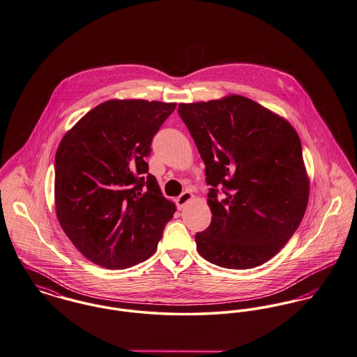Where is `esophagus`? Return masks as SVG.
Here are the masks:
<instances>
[{"label":"esophagus","instance_id":"esophagus-1","mask_svg":"<svg viewBox=\"0 0 357 357\" xmlns=\"http://www.w3.org/2000/svg\"><path fill=\"white\" fill-rule=\"evenodd\" d=\"M192 198V194H191V191H185V192H182L176 199H175V204H176V208L181 210L188 202H189L190 199Z\"/></svg>","mask_w":357,"mask_h":357}]
</instances>
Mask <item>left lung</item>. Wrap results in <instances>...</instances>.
Segmentation results:
<instances>
[{"label": "left lung", "instance_id": "obj_1", "mask_svg": "<svg viewBox=\"0 0 357 357\" xmlns=\"http://www.w3.org/2000/svg\"><path fill=\"white\" fill-rule=\"evenodd\" d=\"M178 113L205 163L211 222L195 234L210 263L257 267L290 240L309 199L298 133L241 96L181 104Z\"/></svg>", "mask_w": 357, "mask_h": 357}]
</instances>
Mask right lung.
Listing matches in <instances>:
<instances>
[{
  "label": "right lung",
  "instance_id": "1",
  "mask_svg": "<svg viewBox=\"0 0 357 357\" xmlns=\"http://www.w3.org/2000/svg\"><path fill=\"white\" fill-rule=\"evenodd\" d=\"M176 104L110 100L64 135L55 155V206L78 251L109 270L148 259L175 205L146 162Z\"/></svg>",
  "mask_w": 357,
  "mask_h": 357
}]
</instances>
